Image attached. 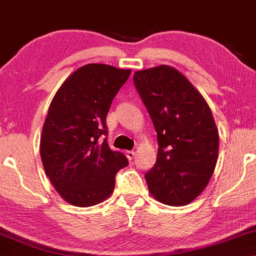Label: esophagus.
Listing matches in <instances>:
<instances>
[{
	"instance_id": "1",
	"label": "esophagus",
	"mask_w": 256,
	"mask_h": 256,
	"mask_svg": "<svg viewBox=\"0 0 256 256\" xmlns=\"http://www.w3.org/2000/svg\"><path fill=\"white\" fill-rule=\"evenodd\" d=\"M134 155H136V152H132V150H130V152H126V158L130 160V161H132V160L134 158Z\"/></svg>"
}]
</instances>
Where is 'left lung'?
I'll list each match as a JSON object with an SVG mask.
<instances>
[{"instance_id":"obj_1","label":"left lung","mask_w":256,"mask_h":256,"mask_svg":"<svg viewBox=\"0 0 256 256\" xmlns=\"http://www.w3.org/2000/svg\"><path fill=\"white\" fill-rule=\"evenodd\" d=\"M134 82L158 140L156 163L146 174L149 192L166 205L188 204L205 190L217 164L220 134L210 107L173 66L140 70Z\"/></svg>"}]
</instances>
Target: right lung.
Returning a JSON list of instances; mask_svg holds the SVG:
<instances>
[{"label": "right lung", "mask_w": 256, "mask_h": 256, "mask_svg": "<svg viewBox=\"0 0 256 256\" xmlns=\"http://www.w3.org/2000/svg\"><path fill=\"white\" fill-rule=\"evenodd\" d=\"M131 70L92 63L78 68L52 98L40 136V158L66 202L88 208L113 193L116 174L128 166L110 149L106 116Z\"/></svg>", "instance_id": "obj_1"}]
</instances>
